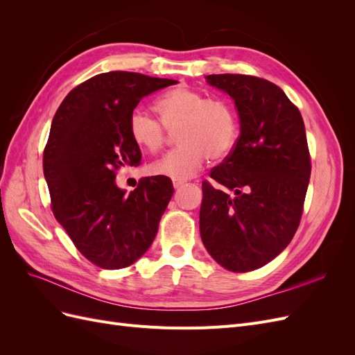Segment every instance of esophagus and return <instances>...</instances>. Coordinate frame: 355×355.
Returning <instances> with one entry per match:
<instances>
[{
	"instance_id": "1",
	"label": "esophagus",
	"mask_w": 355,
	"mask_h": 355,
	"mask_svg": "<svg viewBox=\"0 0 355 355\" xmlns=\"http://www.w3.org/2000/svg\"><path fill=\"white\" fill-rule=\"evenodd\" d=\"M185 185V180H173V187L178 189V188H182V187H184Z\"/></svg>"
}]
</instances>
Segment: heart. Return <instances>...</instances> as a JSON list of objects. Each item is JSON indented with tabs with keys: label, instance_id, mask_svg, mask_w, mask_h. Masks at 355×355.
I'll list each match as a JSON object with an SVG mask.
<instances>
[{
	"label": "heart",
	"instance_id": "b5f03b06",
	"mask_svg": "<svg viewBox=\"0 0 355 355\" xmlns=\"http://www.w3.org/2000/svg\"><path fill=\"white\" fill-rule=\"evenodd\" d=\"M159 121L141 110L128 116L133 142L149 153L164 145L167 132L176 130L179 146L149 166L153 175L185 180L198 173L209 157L227 155L239 139V118L234 106L222 98H206L188 87L164 93L154 102Z\"/></svg>",
	"mask_w": 355,
	"mask_h": 355
}]
</instances>
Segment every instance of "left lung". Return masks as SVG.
Segmentation results:
<instances>
[{
    "label": "left lung",
    "mask_w": 355,
    "mask_h": 355,
    "mask_svg": "<svg viewBox=\"0 0 355 355\" xmlns=\"http://www.w3.org/2000/svg\"><path fill=\"white\" fill-rule=\"evenodd\" d=\"M237 106L240 136L202 182L200 234L225 270L247 272L280 254L300 223L311 176L302 115L274 83L241 73L207 75Z\"/></svg>",
    "instance_id": "8db88e82"
}]
</instances>
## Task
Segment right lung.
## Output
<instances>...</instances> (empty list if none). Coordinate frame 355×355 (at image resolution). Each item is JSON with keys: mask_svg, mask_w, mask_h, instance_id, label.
Here are the masks:
<instances>
[{"mask_svg": "<svg viewBox=\"0 0 355 355\" xmlns=\"http://www.w3.org/2000/svg\"><path fill=\"white\" fill-rule=\"evenodd\" d=\"M178 81L111 71L72 89L53 116L42 168L51 210L78 252L103 270L130 266L153 244L173 196L166 176L115 184L121 166L141 164L128 116L145 96Z\"/></svg>", "mask_w": 355, "mask_h": 355, "instance_id": "1", "label": "right lung"}]
</instances>
